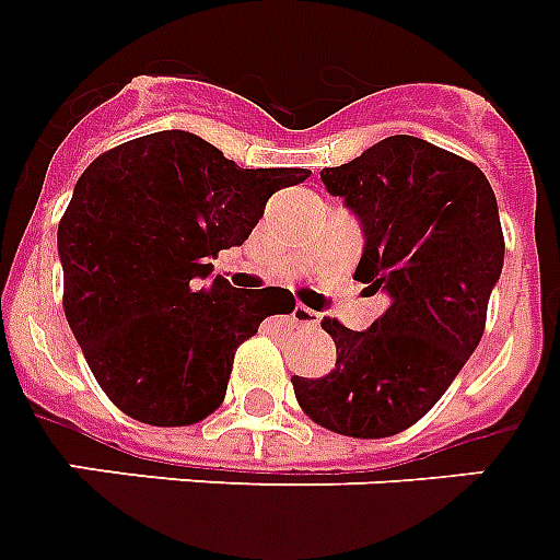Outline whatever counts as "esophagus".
I'll use <instances>...</instances> for the list:
<instances>
[{"mask_svg":"<svg viewBox=\"0 0 560 560\" xmlns=\"http://www.w3.org/2000/svg\"><path fill=\"white\" fill-rule=\"evenodd\" d=\"M292 324L294 326H303V329H315V326H317V312H312V308H308V306H301V303H298V306L292 308Z\"/></svg>","mask_w":560,"mask_h":560,"instance_id":"34e87169","label":"esophagus"}]
</instances>
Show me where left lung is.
I'll use <instances>...</instances> for the list:
<instances>
[{"label": "left lung", "mask_w": 560, "mask_h": 560, "mask_svg": "<svg viewBox=\"0 0 560 560\" xmlns=\"http://www.w3.org/2000/svg\"><path fill=\"white\" fill-rule=\"evenodd\" d=\"M320 182L364 231L355 280L390 306L366 332L324 317L332 373L292 375L294 396L320 428L382 440L419 422L480 343L506 252L498 199L477 164L413 136L324 167Z\"/></svg>", "instance_id": "8db88e82"}]
</instances>
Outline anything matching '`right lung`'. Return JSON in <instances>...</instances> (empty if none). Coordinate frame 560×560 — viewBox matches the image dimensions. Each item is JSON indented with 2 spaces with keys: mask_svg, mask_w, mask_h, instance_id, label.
Segmentation results:
<instances>
[{
  "mask_svg": "<svg viewBox=\"0 0 560 560\" xmlns=\"http://www.w3.org/2000/svg\"><path fill=\"white\" fill-rule=\"evenodd\" d=\"M312 176L243 170L194 132L164 129L97 155L57 228L62 308L112 405L182 428L222 405L234 352L294 298L236 292L210 271L243 245L268 196Z\"/></svg>",
  "mask_w": 560,
  "mask_h": 560,
  "instance_id": "add662e5",
  "label": "right lung"
}]
</instances>
